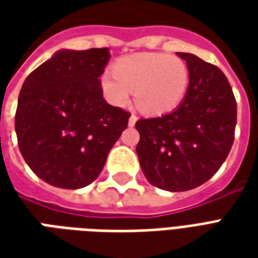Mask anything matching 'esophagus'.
Wrapping results in <instances>:
<instances>
[{"label": "esophagus", "instance_id": "1", "mask_svg": "<svg viewBox=\"0 0 258 258\" xmlns=\"http://www.w3.org/2000/svg\"><path fill=\"white\" fill-rule=\"evenodd\" d=\"M137 120H138V117H137L135 114H131L128 118V124L133 127V125H135V123H137Z\"/></svg>", "mask_w": 258, "mask_h": 258}]
</instances>
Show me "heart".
<instances>
[{"mask_svg": "<svg viewBox=\"0 0 258 258\" xmlns=\"http://www.w3.org/2000/svg\"><path fill=\"white\" fill-rule=\"evenodd\" d=\"M189 87V69L178 56L137 53L118 59L113 72L101 76V90L109 103L125 106L134 91L135 103L148 114L177 109Z\"/></svg>", "mask_w": 258, "mask_h": 258, "instance_id": "1", "label": "heart"}]
</instances>
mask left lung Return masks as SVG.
Listing matches in <instances>:
<instances>
[{
  "mask_svg": "<svg viewBox=\"0 0 258 258\" xmlns=\"http://www.w3.org/2000/svg\"><path fill=\"white\" fill-rule=\"evenodd\" d=\"M189 69V87L175 110L141 118L137 155L146 179L170 192L194 189L214 175L231 151L236 101L220 69L177 52Z\"/></svg>",
  "mask_w": 258,
  "mask_h": 258,
  "instance_id": "obj_1",
  "label": "left lung"
}]
</instances>
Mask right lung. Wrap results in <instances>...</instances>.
Returning a JSON list of instances; mask_svg holds the SVG:
<instances>
[{
  "instance_id": "right-lung-1",
  "label": "right lung",
  "mask_w": 258,
  "mask_h": 258,
  "mask_svg": "<svg viewBox=\"0 0 258 258\" xmlns=\"http://www.w3.org/2000/svg\"><path fill=\"white\" fill-rule=\"evenodd\" d=\"M109 48L59 49L20 90L15 131L22 156L47 184L79 189L98 178L130 113L103 99Z\"/></svg>"
}]
</instances>
